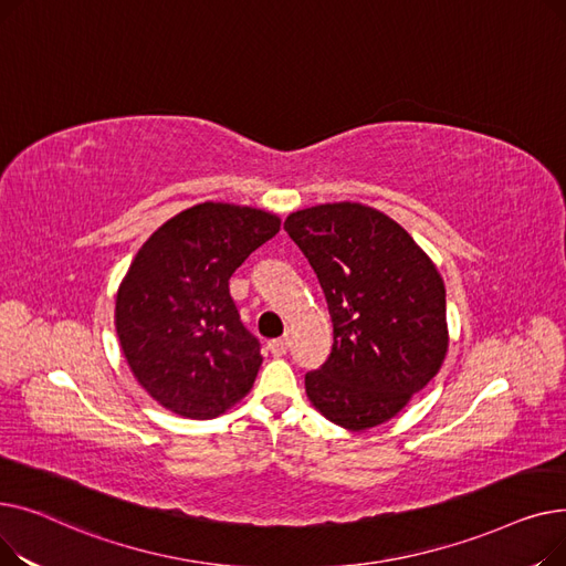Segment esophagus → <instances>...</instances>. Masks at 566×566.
Wrapping results in <instances>:
<instances>
[{"label": "esophagus", "instance_id": "34e87169", "mask_svg": "<svg viewBox=\"0 0 566 566\" xmlns=\"http://www.w3.org/2000/svg\"><path fill=\"white\" fill-rule=\"evenodd\" d=\"M268 348H271V353L275 355V358H282V355H286V353H289V339H286V337L273 339L271 344H268Z\"/></svg>", "mask_w": 566, "mask_h": 566}]
</instances>
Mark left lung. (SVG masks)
Here are the masks:
<instances>
[{
	"instance_id": "8db88e82",
	"label": "left lung",
	"mask_w": 566,
	"mask_h": 566,
	"mask_svg": "<svg viewBox=\"0 0 566 566\" xmlns=\"http://www.w3.org/2000/svg\"><path fill=\"white\" fill-rule=\"evenodd\" d=\"M284 229L314 268L333 321L328 360L305 376L312 406L348 431L392 420L448 355L436 263L401 224L358 201L303 208Z\"/></svg>"
}]
</instances>
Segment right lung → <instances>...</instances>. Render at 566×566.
I'll list each match as a JSON object with an SVG mask.
<instances>
[{"label": "right lung", "mask_w": 566, "mask_h": 566, "mask_svg": "<svg viewBox=\"0 0 566 566\" xmlns=\"http://www.w3.org/2000/svg\"><path fill=\"white\" fill-rule=\"evenodd\" d=\"M280 231L261 208L203 201L158 227L116 291L114 325L128 367L163 408L211 420L241 401L263 363L229 277Z\"/></svg>", "instance_id": "right-lung-1"}]
</instances>
